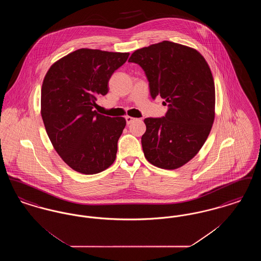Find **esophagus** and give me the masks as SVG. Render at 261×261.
Listing matches in <instances>:
<instances>
[{"mask_svg": "<svg viewBox=\"0 0 261 261\" xmlns=\"http://www.w3.org/2000/svg\"><path fill=\"white\" fill-rule=\"evenodd\" d=\"M125 119H126V123L128 125L131 124L135 120L134 117H131V116H128V115L125 117Z\"/></svg>", "mask_w": 261, "mask_h": 261, "instance_id": "obj_1", "label": "esophagus"}]
</instances>
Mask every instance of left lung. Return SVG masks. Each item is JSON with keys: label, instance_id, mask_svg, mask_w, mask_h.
I'll list each match as a JSON object with an SVG mask.
<instances>
[{"label": "left lung", "instance_id": "8db88e82", "mask_svg": "<svg viewBox=\"0 0 261 261\" xmlns=\"http://www.w3.org/2000/svg\"><path fill=\"white\" fill-rule=\"evenodd\" d=\"M128 62L145 71L151 98L161 96L168 107L165 116L144 120L145 158L163 169L183 166L201 149L214 121L215 87L207 62L198 50L169 41L135 50Z\"/></svg>", "mask_w": 261, "mask_h": 261}]
</instances>
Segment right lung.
Segmentation results:
<instances>
[{
    "label": "right lung",
    "mask_w": 261,
    "mask_h": 261,
    "mask_svg": "<svg viewBox=\"0 0 261 261\" xmlns=\"http://www.w3.org/2000/svg\"><path fill=\"white\" fill-rule=\"evenodd\" d=\"M128 57L79 49L55 62L44 78L41 115L47 134L62 161L77 172L99 173L115 161L126 120L99 114L94 107Z\"/></svg>",
    "instance_id": "1"
}]
</instances>
